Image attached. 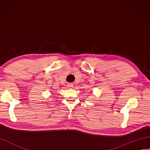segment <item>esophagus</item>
<instances>
[{"instance_id":"1","label":"esophagus","mask_w":150,"mask_h":150,"mask_svg":"<svg viewBox=\"0 0 150 150\" xmlns=\"http://www.w3.org/2000/svg\"><path fill=\"white\" fill-rule=\"evenodd\" d=\"M67 86L68 88H72L74 86V85H73V84H72V83H68Z\"/></svg>"}]
</instances>
